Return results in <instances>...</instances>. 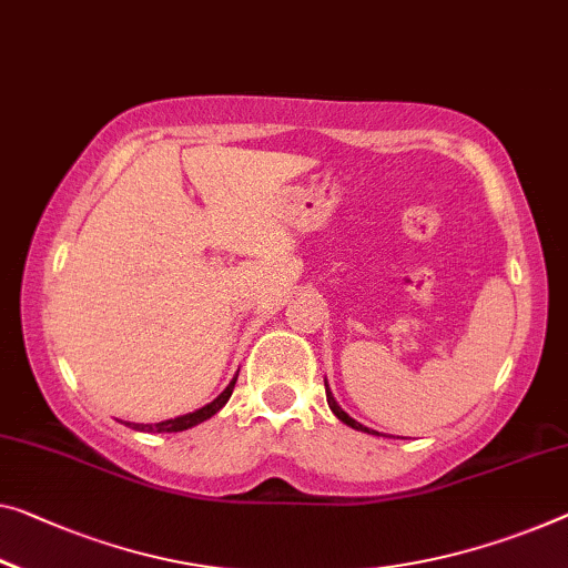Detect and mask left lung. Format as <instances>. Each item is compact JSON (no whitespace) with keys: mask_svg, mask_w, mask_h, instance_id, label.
Here are the masks:
<instances>
[{"mask_svg":"<svg viewBox=\"0 0 568 568\" xmlns=\"http://www.w3.org/2000/svg\"><path fill=\"white\" fill-rule=\"evenodd\" d=\"M325 390H327V406L333 408V414L339 418V422L343 424H347L351 426V429H357V432H368V434H378V432H373V429H368V426H363L361 422H355V418L351 416V414H345L343 408H339V404L335 400V396H333V390H329V386H327V378H325ZM400 439H404V436H400Z\"/></svg>","mask_w":568,"mask_h":568,"instance_id":"obj_1","label":"left lung"}]
</instances>
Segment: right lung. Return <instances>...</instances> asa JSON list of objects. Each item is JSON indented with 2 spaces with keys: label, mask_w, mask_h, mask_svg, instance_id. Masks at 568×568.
I'll list each match as a JSON object with an SVG mask.
<instances>
[{
  "label": "right lung",
  "mask_w": 568,
  "mask_h": 568,
  "mask_svg": "<svg viewBox=\"0 0 568 568\" xmlns=\"http://www.w3.org/2000/svg\"><path fill=\"white\" fill-rule=\"evenodd\" d=\"M235 378H239V373L233 375V381L225 386V390L217 398H213L211 404H205L203 408H197L193 414H185V416H178V418H168V422H160V424H134V422H121L126 424L129 429L134 432H152V434H164V432H185V429H193V426L207 422V418L215 416L221 408L229 404V398L233 394V386H235Z\"/></svg>",
  "instance_id": "1"
}]
</instances>
